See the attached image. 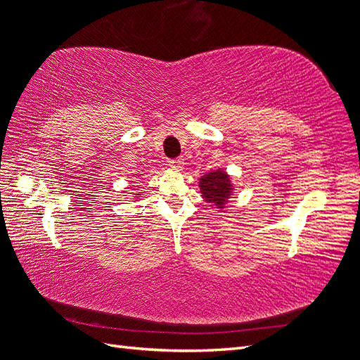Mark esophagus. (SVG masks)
<instances>
[{
	"label": "esophagus",
	"mask_w": 360,
	"mask_h": 360,
	"mask_svg": "<svg viewBox=\"0 0 360 360\" xmlns=\"http://www.w3.org/2000/svg\"><path fill=\"white\" fill-rule=\"evenodd\" d=\"M184 165V160L183 158H176V159H171L169 160V167L174 169H181Z\"/></svg>",
	"instance_id": "obj_1"
}]
</instances>
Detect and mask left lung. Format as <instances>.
I'll use <instances>...</instances> for the list:
<instances>
[{
  "label": "left lung",
  "mask_w": 360,
  "mask_h": 360,
  "mask_svg": "<svg viewBox=\"0 0 360 360\" xmlns=\"http://www.w3.org/2000/svg\"><path fill=\"white\" fill-rule=\"evenodd\" d=\"M200 189L205 202H212L216 209H224L226 200L231 197V180L225 171H213L200 179Z\"/></svg>",
  "instance_id": "left-lung-1"
}]
</instances>
